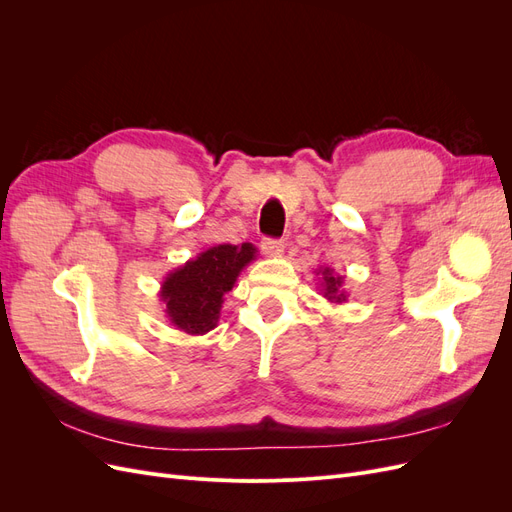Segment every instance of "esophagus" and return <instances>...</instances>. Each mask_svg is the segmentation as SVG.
<instances>
[{
    "instance_id": "esophagus-1",
    "label": "esophagus",
    "mask_w": 512,
    "mask_h": 512,
    "mask_svg": "<svg viewBox=\"0 0 512 512\" xmlns=\"http://www.w3.org/2000/svg\"><path fill=\"white\" fill-rule=\"evenodd\" d=\"M260 247H262V252H265L267 256H280L284 252L286 245L280 239H262Z\"/></svg>"
}]
</instances>
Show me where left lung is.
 <instances>
[{
  "label": "left lung",
  "instance_id": "8db88e82",
  "mask_svg": "<svg viewBox=\"0 0 512 512\" xmlns=\"http://www.w3.org/2000/svg\"><path fill=\"white\" fill-rule=\"evenodd\" d=\"M316 275H320V288H322V297L329 303L342 305L348 301V292L344 290V277L335 275L331 267H320L316 269Z\"/></svg>",
  "mask_w": 512,
  "mask_h": 512
}]
</instances>
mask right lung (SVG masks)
Masks as SVG:
<instances>
[{"mask_svg":"<svg viewBox=\"0 0 512 512\" xmlns=\"http://www.w3.org/2000/svg\"><path fill=\"white\" fill-rule=\"evenodd\" d=\"M252 243L213 245L170 271L160 288L166 318L188 335H205L218 327L226 292L235 286L239 273L256 260Z\"/></svg>","mask_w":512,"mask_h":512,"instance_id":"obj_1","label":"right lung"}]
</instances>
